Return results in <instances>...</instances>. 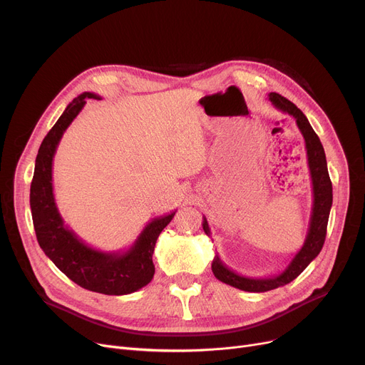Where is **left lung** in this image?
<instances>
[{"label": "left lung", "mask_w": 365, "mask_h": 365, "mask_svg": "<svg viewBox=\"0 0 365 365\" xmlns=\"http://www.w3.org/2000/svg\"><path fill=\"white\" fill-rule=\"evenodd\" d=\"M269 101L281 112L292 115V117L296 120V124L304 139L306 153H308V165H309L311 179H312L314 204H312L308 235H306V240L300 250L296 253V256L292 259L289 266H287L281 274L267 277V278L244 277L229 269V267L216 255L212 263L215 277L225 284L235 287V289H240L244 292H252V293H263V292L278 289V287H282L296 279L306 269V266H308L319 255L321 248L324 245L325 235H327V223H329L330 210L333 204V186L329 176L325 152L319 138L311 127L308 118L304 117V113L293 102L285 99L284 96L278 93H269ZM202 229L204 232L210 237V227L205 217H202Z\"/></svg>", "instance_id": "obj_1"}]
</instances>
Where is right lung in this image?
Returning a JSON list of instances; mask_svg holds the SVG:
<instances>
[{
	"label": "right lung",
	"instance_id": "1",
	"mask_svg": "<svg viewBox=\"0 0 365 365\" xmlns=\"http://www.w3.org/2000/svg\"><path fill=\"white\" fill-rule=\"evenodd\" d=\"M86 99L101 98L94 93H83L75 98L38 149L29 197L34 229L46 256L75 284L108 296L130 294L140 290L153 278V248L176 212L152 219L128 250L118 253L96 250L63 223L53 195V158L65 130L81 112Z\"/></svg>",
	"mask_w": 365,
	"mask_h": 365
}]
</instances>
